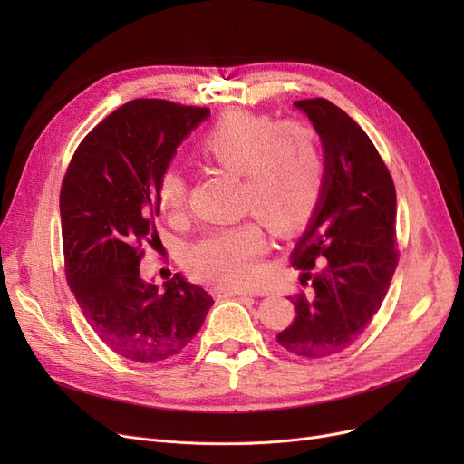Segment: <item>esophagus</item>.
<instances>
[{
    "mask_svg": "<svg viewBox=\"0 0 464 464\" xmlns=\"http://www.w3.org/2000/svg\"><path fill=\"white\" fill-rule=\"evenodd\" d=\"M219 295L224 297H238V299H252L250 294H245V291H233V289H218Z\"/></svg>",
    "mask_w": 464,
    "mask_h": 464,
    "instance_id": "1",
    "label": "esophagus"
}]
</instances>
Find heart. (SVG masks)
Wrapping results in <instances>:
<instances>
[{
	"label": "heart",
	"mask_w": 464,
	"mask_h": 464,
	"mask_svg": "<svg viewBox=\"0 0 464 464\" xmlns=\"http://www.w3.org/2000/svg\"><path fill=\"white\" fill-rule=\"evenodd\" d=\"M201 158L242 177L240 201L276 233L304 226L324 193L325 161L315 130L301 120L275 121L269 114L231 111L205 131ZM189 182L177 167L161 170L160 207L179 216L188 205ZM266 238L257 219L205 233L188 250L191 273L218 287L256 284Z\"/></svg>",
	"instance_id": "b5f03b06"
}]
</instances>
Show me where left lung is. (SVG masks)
I'll return each instance as SVG.
<instances>
[{"instance_id": "1", "label": "left lung", "mask_w": 464, "mask_h": 464, "mask_svg": "<svg viewBox=\"0 0 464 464\" xmlns=\"http://www.w3.org/2000/svg\"><path fill=\"white\" fill-rule=\"evenodd\" d=\"M318 131L324 193L291 265L308 291L291 295L295 320L278 344L303 359L344 352L367 329L399 263L397 193L389 169L357 121L324 97L295 102ZM318 266L316 273L313 266Z\"/></svg>"}]
</instances>
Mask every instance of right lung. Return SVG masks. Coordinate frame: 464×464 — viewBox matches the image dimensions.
<instances>
[{"label": "right lung", "mask_w": 464, "mask_h": 464, "mask_svg": "<svg viewBox=\"0 0 464 464\" xmlns=\"http://www.w3.org/2000/svg\"><path fill=\"white\" fill-rule=\"evenodd\" d=\"M208 114L165 100L121 105L82 139L62 182L67 284L97 336L135 362L180 353L214 304L179 273L160 289L139 269L142 248L160 240L161 170Z\"/></svg>", "instance_id": "1"}]
</instances>
